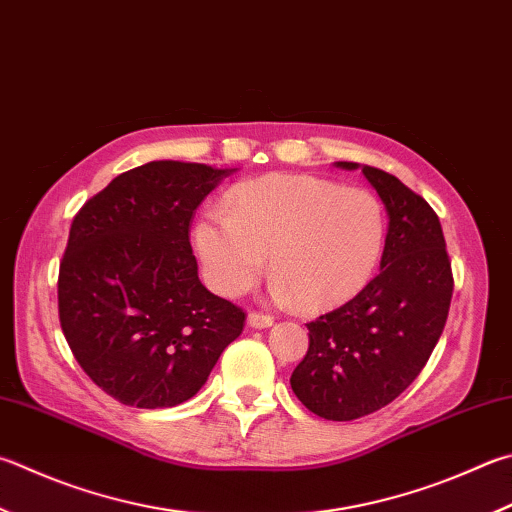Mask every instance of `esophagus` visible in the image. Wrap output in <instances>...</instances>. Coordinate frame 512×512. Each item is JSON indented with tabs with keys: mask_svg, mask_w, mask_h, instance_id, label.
Wrapping results in <instances>:
<instances>
[{
	"mask_svg": "<svg viewBox=\"0 0 512 512\" xmlns=\"http://www.w3.org/2000/svg\"><path fill=\"white\" fill-rule=\"evenodd\" d=\"M248 324H250V327H255V329H266V327H271V324H273V318L268 313H262V311H250L248 313Z\"/></svg>",
	"mask_w": 512,
	"mask_h": 512,
	"instance_id": "1",
	"label": "esophagus"
}]
</instances>
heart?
<instances>
[{
  "mask_svg": "<svg viewBox=\"0 0 512 512\" xmlns=\"http://www.w3.org/2000/svg\"><path fill=\"white\" fill-rule=\"evenodd\" d=\"M387 237L374 192L309 174H268L235 185L224 212L210 210L192 239L208 284L237 297L253 288L266 255L273 295L324 311L353 300L374 277Z\"/></svg>",
  "mask_w": 512,
  "mask_h": 512,
  "instance_id": "1",
  "label": "heart"
}]
</instances>
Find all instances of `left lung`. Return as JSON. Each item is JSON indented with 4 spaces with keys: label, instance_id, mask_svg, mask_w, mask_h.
<instances>
[{
    "label": "left lung",
    "instance_id": "8db88e82",
    "mask_svg": "<svg viewBox=\"0 0 512 512\" xmlns=\"http://www.w3.org/2000/svg\"><path fill=\"white\" fill-rule=\"evenodd\" d=\"M362 174L389 215L380 273L340 309L306 324L309 351L291 376L302 405L327 421L374 414L414 383L441 338L454 288L430 203L378 167L365 165Z\"/></svg>",
    "mask_w": 512,
    "mask_h": 512
}]
</instances>
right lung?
Masks as SVG:
<instances>
[{"label":"right lung","mask_w":512,"mask_h":512,"mask_svg":"<svg viewBox=\"0 0 512 512\" xmlns=\"http://www.w3.org/2000/svg\"><path fill=\"white\" fill-rule=\"evenodd\" d=\"M232 170L152 161L116 176L73 217L58 313L78 365L123 405L156 410L206 383L246 313L199 282L194 210Z\"/></svg>","instance_id":"obj_1"}]
</instances>
